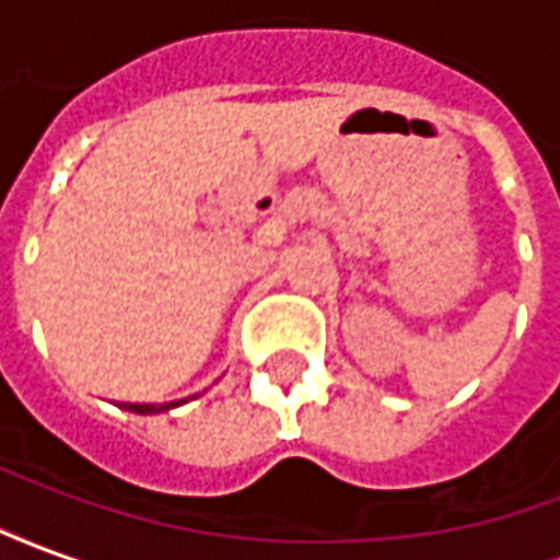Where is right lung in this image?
Here are the masks:
<instances>
[{
    "instance_id": "1",
    "label": "right lung",
    "mask_w": 560,
    "mask_h": 560,
    "mask_svg": "<svg viewBox=\"0 0 560 560\" xmlns=\"http://www.w3.org/2000/svg\"><path fill=\"white\" fill-rule=\"evenodd\" d=\"M179 401H171V405H126L128 411L135 413H159V411H167V408H176Z\"/></svg>"
}]
</instances>
